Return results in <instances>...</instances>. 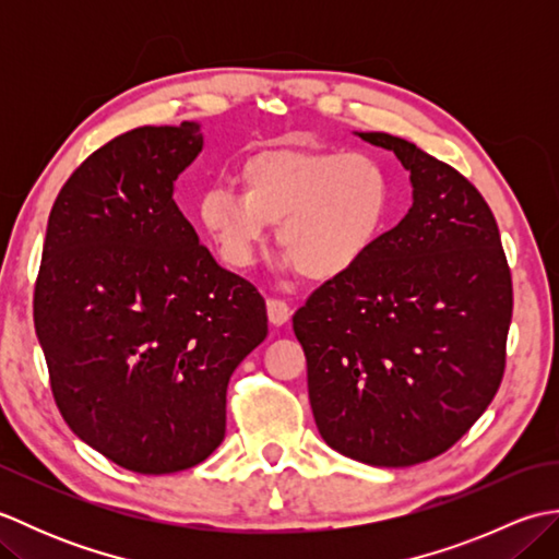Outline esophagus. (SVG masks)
Wrapping results in <instances>:
<instances>
[{
  "label": "esophagus",
  "instance_id": "34e87169",
  "mask_svg": "<svg viewBox=\"0 0 559 559\" xmlns=\"http://www.w3.org/2000/svg\"><path fill=\"white\" fill-rule=\"evenodd\" d=\"M266 314H269V322L273 326H283L290 319V305L286 300L271 298V300H266Z\"/></svg>",
  "mask_w": 559,
  "mask_h": 559
}]
</instances>
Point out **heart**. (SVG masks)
I'll return each mask as SVG.
<instances>
[{
	"instance_id": "1",
	"label": "heart",
	"mask_w": 559,
	"mask_h": 559,
	"mask_svg": "<svg viewBox=\"0 0 559 559\" xmlns=\"http://www.w3.org/2000/svg\"><path fill=\"white\" fill-rule=\"evenodd\" d=\"M242 192L211 187L199 225L218 254L247 269L278 225V247L305 278H343L372 252L391 216V180L374 158L346 151L266 148L240 168Z\"/></svg>"
}]
</instances>
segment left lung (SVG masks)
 I'll use <instances>...</instances> for the list:
<instances>
[{"label":"left lung","mask_w":559,"mask_h":559,"mask_svg":"<svg viewBox=\"0 0 559 559\" xmlns=\"http://www.w3.org/2000/svg\"><path fill=\"white\" fill-rule=\"evenodd\" d=\"M355 134L394 151L413 204L360 266L310 295L293 329L324 442L403 468L456 444L495 399L512 276L492 211L466 177L406 139Z\"/></svg>","instance_id":"1"}]
</instances>
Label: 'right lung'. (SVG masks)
<instances>
[{"label": "right lung", "instance_id": "add662e5", "mask_svg": "<svg viewBox=\"0 0 559 559\" xmlns=\"http://www.w3.org/2000/svg\"><path fill=\"white\" fill-rule=\"evenodd\" d=\"M201 148L199 122L139 127L83 160L47 218L35 283L59 413L146 476L218 449L230 374L269 331L264 298L218 266L173 199Z\"/></svg>", "mask_w": 559, "mask_h": 559}]
</instances>
